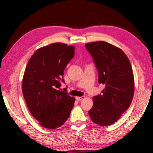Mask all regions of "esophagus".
Listing matches in <instances>:
<instances>
[{
  "label": "esophagus",
  "instance_id": "1",
  "mask_svg": "<svg viewBox=\"0 0 153 153\" xmlns=\"http://www.w3.org/2000/svg\"><path fill=\"white\" fill-rule=\"evenodd\" d=\"M84 98V96H82V97H76V100L77 101H80Z\"/></svg>",
  "mask_w": 153,
  "mask_h": 153
}]
</instances>
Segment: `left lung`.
Here are the masks:
<instances>
[{"label":"left lung","mask_w":153,"mask_h":153,"mask_svg":"<svg viewBox=\"0 0 153 153\" xmlns=\"http://www.w3.org/2000/svg\"><path fill=\"white\" fill-rule=\"evenodd\" d=\"M98 71V82L105 85L93 98L89 110L91 120L101 126L111 125L130 106L134 92L132 66L123 51L105 42L85 45Z\"/></svg>","instance_id":"8db88e82"}]
</instances>
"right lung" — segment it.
Returning <instances> with one entry per match:
<instances>
[{"instance_id":"right-lung-1","label":"right lung","mask_w":153,"mask_h":153,"mask_svg":"<svg viewBox=\"0 0 153 153\" xmlns=\"http://www.w3.org/2000/svg\"><path fill=\"white\" fill-rule=\"evenodd\" d=\"M75 47L56 43L39 48L28 61L22 91L33 117L45 128L62 126L69 117L75 98L65 91L64 71L74 56ZM66 92H65V91Z\"/></svg>"}]
</instances>
